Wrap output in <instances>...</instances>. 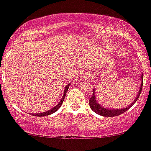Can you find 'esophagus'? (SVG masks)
Listing matches in <instances>:
<instances>
[{"instance_id":"1","label":"esophagus","mask_w":151,"mask_h":151,"mask_svg":"<svg viewBox=\"0 0 151 151\" xmlns=\"http://www.w3.org/2000/svg\"><path fill=\"white\" fill-rule=\"evenodd\" d=\"M91 75L90 74H89V73H87V74H84V79H91Z\"/></svg>"}]
</instances>
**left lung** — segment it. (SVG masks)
<instances>
[{"mask_svg":"<svg viewBox=\"0 0 151 151\" xmlns=\"http://www.w3.org/2000/svg\"><path fill=\"white\" fill-rule=\"evenodd\" d=\"M140 81H141V83H140V85H139V91L137 93V95L136 96L134 101L132 102L131 104L127 106V107L122 108V109H108V108H105L104 106H102L98 102V100L96 99V94H95V89L94 88V92H93L92 96L91 97L90 100H89V105H90L91 109L95 111V113L99 114L101 116H105V117H113V116H119L120 114L124 113L125 111H127V110L131 108L133 105V104L135 103L136 101H137V99L139 98L140 93H141L142 91V87H143V74L142 73L141 76H140Z\"/></svg>","mask_w":151,"mask_h":151,"instance_id":"obj_1","label":"left lung"}]
</instances>
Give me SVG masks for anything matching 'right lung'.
Returning <instances> with one entry per match:
<instances>
[{
	"label": "right lung",
	"instance_id": "1",
	"mask_svg": "<svg viewBox=\"0 0 151 151\" xmlns=\"http://www.w3.org/2000/svg\"><path fill=\"white\" fill-rule=\"evenodd\" d=\"M70 85V84H68L67 85H66V87H65V89H64V91H63V96H62V99H60V102H59L57 105H56V106H54L53 108H52L51 109L48 110V111H44V112H41V113H31L32 116H49V115H51V114L54 113L55 111H56L57 110L60 108V106L62 105V104H63V101H64V98L65 96H66V94H67V90H68V88H69Z\"/></svg>",
	"mask_w": 151,
	"mask_h": 151
}]
</instances>
